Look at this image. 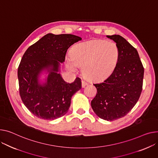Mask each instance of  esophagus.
I'll return each mask as SVG.
<instances>
[{"label":"esophagus","instance_id":"obj_1","mask_svg":"<svg viewBox=\"0 0 158 158\" xmlns=\"http://www.w3.org/2000/svg\"><path fill=\"white\" fill-rule=\"evenodd\" d=\"M88 85V83L86 82V81H82V86L84 88V87H85L86 85Z\"/></svg>","mask_w":158,"mask_h":158}]
</instances>
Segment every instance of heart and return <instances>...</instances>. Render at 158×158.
Returning a JSON list of instances; mask_svg holds the SVG:
<instances>
[{"label":"heart","instance_id":"1","mask_svg":"<svg viewBox=\"0 0 158 158\" xmlns=\"http://www.w3.org/2000/svg\"><path fill=\"white\" fill-rule=\"evenodd\" d=\"M119 58V51L116 44L96 39L73 46L71 55L66 58V61L69 69L75 70L76 67H82V73L86 78L100 81L111 74Z\"/></svg>","mask_w":158,"mask_h":158}]
</instances>
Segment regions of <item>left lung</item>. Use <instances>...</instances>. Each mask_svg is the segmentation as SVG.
<instances>
[{
    "mask_svg": "<svg viewBox=\"0 0 158 158\" xmlns=\"http://www.w3.org/2000/svg\"><path fill=\"white\" fill-rule=\"evenodd\" d=\"M116 43L119 58L116 67L103 82L93 84L97 93L91 107L104 120L125 116L138 102L142 90L144 68L138 51L119 35H107Z\"/></svg>",
    "mask_w": 158,
    "mask_h": 158,
    "instance_id": "8db88e82",
    "label": "left lung"
}]
</instances>
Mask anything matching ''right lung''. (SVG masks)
Instances as JSON below:
<instances>
[{"label": "right lung", "instance_id": "obj_1", "mask_svg": "<svg viewBox=\"0 0 158 158\" xmlns=\"http://www.w3.org/2000/svg\"><path fill=\"white\" fill-rule=\"evenodd\" d=\"M81 39L72 34H48L25 51L18 69L19 91L23 103L36 117L53 120L68 112L72 95L81 88V79L68 83L57 72L69 48ZM44 69L50 73L40 85L38 75Z\"/></svg>", "mask_w": 158, "mask_h": 158}]
</instances>
